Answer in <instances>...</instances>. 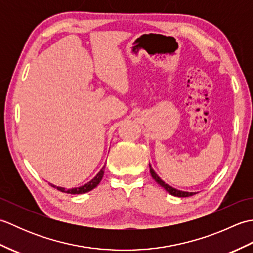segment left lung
Segmentation results:
<instances>
[{
	"instance_id": "obj_1",
	"label": "left lung",
	"mask_w": 253,
	"mask_h": 253,
	"mask_svg": "<svg viewBox=\"0 0 253 253\" xmlns=\"http://www.w3.org/2000/svg\"><path fill=\"white\" fill-rule=\"evenodd\" d=\"M149 166H150V174H151L152 178H153L155 181H157L158 184H159L161 187H163L164 189L169 193V195H171V196H175V197L184 198V197H190V196H193V195H195V193H197V192H189V191H182V190H178V189H176V188H173L171 186L168 185V184H166L165 181H163L162 179L160 178V177L158 176V174H157V173H155L154 169H152L151 164L149 163Z\"/></svg>"
}]
</instances>
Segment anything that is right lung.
<instances>
[{
	"label": "right lung",
	"mask_w": 253,
	"mask_h": 253,
	"mask_svg": "<svg viewBox=\"0 0 253 253\" xmlns=\"http://www.w3.org/2000/svg\"><path fill=\"white\" fill-rule=\"evenodd\" d=\"M104 169H105V164L103 165V168L100 169V171L98 174H96L92 179H91L87 184H84V186H80V187H75V188H69V189H66V188H63V187H58L55 186L53 184H50L52 187L56 188L57 190H60L62 192H65V193H71V195H80V193H85V192H89L100 184V181L103 178V175H104Z\"/></svg>",
	"instance_id": "obj_1"
}]
</instances>
